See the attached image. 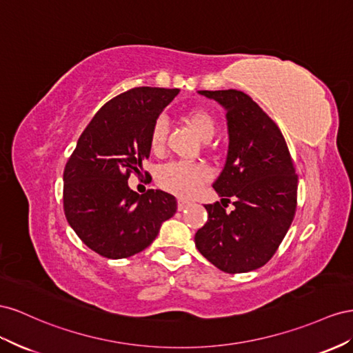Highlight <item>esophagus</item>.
Segmentation results:
<instances>
[{"label":"esophagus","mask_w":353,"mask_h":353,"mask_svg":"<svg viewBox=\"0 0 353 353\" xmlns=\"http://www.w3.org/2000/svg\"><path fill=\"white\" fill-rule=\"evenodd\" d=\"M188 207H189V201H186L183 198H179V201H177V210L179 211H183Z\"/></svg>","instance_id":"obj_1"}]
</instances>
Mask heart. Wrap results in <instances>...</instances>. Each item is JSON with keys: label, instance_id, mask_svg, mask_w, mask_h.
<instances>
[{"label": "heart", "instance_id": "b5f03b06", "mask_svg": "<svg viewBox=\"0 0 353 353\" xmlns=\"http://www.w3.org/2000/svg\"><path fill=\"white\" fill-rule=\"evenodd\" d=\"M188 124L195 130L198 137L204 142L213 139L217 130L216 118L207 109L194 108L185 114ZM167 123L164 118H158L150 128L149 142L154 152H161L165 146ZM208 179V171L204 165L185 161H173L165 164L158 173V183L168 192L182 198H189L196 194Z\"/></svg>", "mask_w": 353, "mask_h": 353}]
</instances>
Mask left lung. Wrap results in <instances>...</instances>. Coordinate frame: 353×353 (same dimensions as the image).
Returning <instances> with one entry per match:
<instances>
[{"mask_svg": "<svg viewBox=\"0 0 353 353\" xmlns=\"http://www.w3.org/2000/svg\"><path fill=\"white\" fill-rule=\"evenodd\" d=\"M226 110L229 148L213 188L234 201L226 214L220 203L204 205L207 223L195 245L226 274L266 265L291 226L297 204V176L283 133L253 99L238 90H199Z\"/></svg>", "mask_w": 353, "mask_h": 353, "instance_id": "obj_1", "label": "left lung"}]
</instances>
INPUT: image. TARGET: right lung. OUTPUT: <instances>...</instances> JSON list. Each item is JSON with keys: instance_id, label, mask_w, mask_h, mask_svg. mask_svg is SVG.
<instances>
[{"instance_id": "right-lung-1", "label": "right lung", "mask_w": 353, "mask_h": 353, "mask_svg": "<svg viewBox=\"0 0 353 353\" xmlns=\"http://www.w3.org/2000/svg\"><path fill=\"white\" fill-rule=\"evenodd\" d=\"M179 88L136 87L97 110L63 171V208L83 243L106 259L134 256L152 244L177 201L164 190L128 188L150 154V128Z\"/></svg>"}]
</instances>
